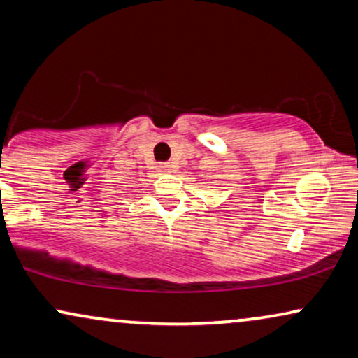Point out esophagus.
Wrapping results in <instances>:
<instances>
[{"label": "esophagus", "instance_id": "1", "mask_svg": "<svg viewBox=\"0 0 358 358\" xmlns=\"http://www.w3.org/2000/svg\"><path fill=\"white\" fill-rule=\"evenodd\" d=\"M158 169L161 171V173H173V164H171V163H159Z\"/></svg>", "mask_w": 358, "mask_h": 358}]
</instances>
